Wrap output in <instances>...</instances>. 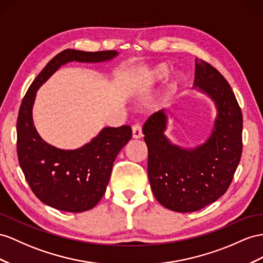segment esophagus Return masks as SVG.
Returning a JSON list of instances; mask_svg holds the SVG:
<instances>
[{
  "label": "esophagus",
  "mask_w": 263,
  "mask_h": 263,
  "mask_svg": "<svg viewBox=\"0 0 263 263\" xmlns=\"http://www.w3.org/2000/svg\"><path fill=\"white\" fill-rule=\"evenodd\" d=\"M132 137L133 139L142 138V127L140 124H134L132 126Z\"/></svg>",
  "instance_id": "esophagus-1"
}]
</instances>
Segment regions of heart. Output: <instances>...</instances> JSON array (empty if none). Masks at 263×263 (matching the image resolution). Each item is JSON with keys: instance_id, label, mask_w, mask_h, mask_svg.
<instances>
[{"instance_id": "obj_1", "label": "heart", "mask_w": 263, "mask_h": 263, "mask_svg": "<svg viewBox=\"0 0 263 263\" xmlns=\"http://www.w3.org/2000/svg\"><path fill=\"white\" fill-rule=\"evenodd\" d=\"M166 74H167L166 67L164 65H159L156 67V69H153L150 72L149 78L151 81H153V82H157V81L166 77Z\"/></svg>"}]
</instances>
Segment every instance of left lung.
<instances>
[{
	"mask_svg": "<svg viewBox=\"0 0 263 263\" xmlns=\"http://www.w3.org/2000/svg\"><path fill=\"white\" fill-rule=\"evenodd\" d=\"M194 87L217 106L211 136L193 149L172 144L165 137L164 110L143 125L147 146V176L154 197L177 212L198 211L223 196L242 154V113L230 84L203 60L196 59Z\"/></svg>",
	"mask_w": 263,
	"mask_h": 263,
	"instance_id": "obj_1",
	"label": "left lung"
}]
</instances>
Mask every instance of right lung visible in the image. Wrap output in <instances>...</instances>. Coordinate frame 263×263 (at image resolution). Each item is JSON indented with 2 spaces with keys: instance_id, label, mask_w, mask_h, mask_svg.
<instances>
[{
  "instance_id": "right-lung-1",
  "label": "right lung",
  "mask_w": 263,
  "mask_h": 263,
  "mask_svg": "<svg viewBox=\"0 0 263 263\" xmlns=\"http://www.w3.org/2000/svg\"><path fill=\"white\" fill-rule=\"evenodd\" d=\"M117 55V51L64 50L40 72L22 100L16 122L18 163L31 190L46 205L66 212L96 206L106 190L114 160L132 138V129L107 126L79 149H58L43 141L33 124L36 91L67 62H104Z\"/></svg>"
}]
</instances>
